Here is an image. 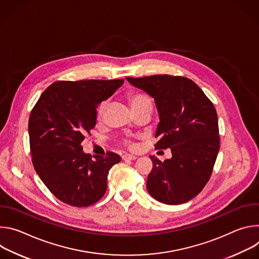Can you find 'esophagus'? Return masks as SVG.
<instances>
[{
	"label": "esophagus",
	"mask_w": 259,
	"mask_h": 259,
	"mask_svg": "<svg viewBox=\"0 0 259 259\" xmlns=\"http://www.w3.org/2000/svg\"><path fill=\"white\" fill-rule=\"evenodd\" d=\"M137 157L136 156H134V155H130V154H125L124 156H123V160L124 161H132V160H135Z\"/></svg>",
	"instance_id": "34e87169"
}]
</instances>
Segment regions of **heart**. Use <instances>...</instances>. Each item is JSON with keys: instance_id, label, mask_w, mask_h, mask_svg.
Here are the masks:
<instances>
[{"instance_id": "obj_1", "label": "heart", "mask_w": 259, "mask_h": 259, "mask_svg": "<svg viewBox=\"0 0 259 259\" xmlns=\"http://www.w3.org/2000/svg\"><path fill=\"white\" fill-rule=\"evenodd\" d=\"M129 102L133 108V110H136L137 108L143 106V105H146V104H152V101L150 99V97L143 94V93H139V92H136V93H132L129 95ZM105 107H106V102L103 101L99 104L98 108H97V116L98 118H101L103 116V113L105 110ZM128 146L132 147L133 144L130 142V141H126L125 142Z\"/></svg>"}]
</instances>
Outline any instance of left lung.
I'll list each match as a JSON object with an SVG mask.
<instances>
[{
    "instance_id": "obj_1",
    "label": "left lung",
    "mask_w": 259,
    "mask_h": 259,
    "mask_svg": "<svg viewBox=\"0 0 259 259\" xmlns=\"http://www.w3.org/2000/svg\"><path fill=\"white\" fill-rule=\"evenodd\" d=\"M155 99L160 122L156 149H171L161 162L150 156L153 169L146 189L157 201L178 205L195 198L208 182L219 151L217 114L213 103L192 80L169 75L126 78Z\"/></svg>"
}]
</instances>
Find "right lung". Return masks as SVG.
I'll return each mask as SVG.
<instances>
[{"instance_id":"obj_1","label":"right lung","mask_w":259,"mask_h":259,"mask_svg":"<svg viewBox=\"0 0 259 259\" xmlns=\"http://www.w3.org/2000/svg\"><path fill=\"white\" fill-rule=\"evenodd\" d=\"M124 80L59 81L33 106L28 121L32 165L49 191L61 202L87 207L105 194L109 169L121 161L83 152L82 142L96 125L97 105L112 96Z\"/></svg>"}]
</instances>
